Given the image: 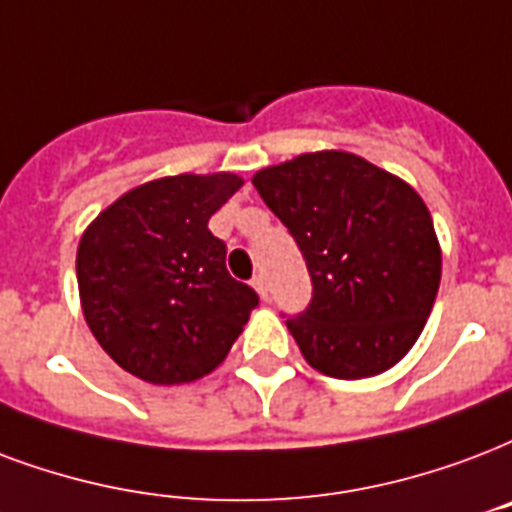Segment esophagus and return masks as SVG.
<instances>
[{"instance_id":"34e87169","label":"esophagus","mask_w":512,"mask_h":512,"mask_svg":"<svg viewBox=\"0 0 512 512\" xmlns=\"http://www.w3.org/2000/svg\"><path fill=\"white\" fill-rule=\"evenodd\" d=\"M252 287H255L257 295H260V298L268 300V284H265V276H263V273H257L255 279H252Z\"/></svg>"}]
</instances>
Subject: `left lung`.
I'll return each instance as SVG.
<instances>
[{
  "label": "left lung",
  "instance_id": "1",
  "mask_svg": "<svg viewBox=\"0 0 512 512\" xmlns=\"http://www.w3.org/2000/svg\"><path fill=\"white\" fill-rule=\"evenodd\" d=\"M252 185L311 276V303L287 317L308 365L351 381L403 360L440 287V244L419 193L341 150L268 166Z\"/></svg>",
  "mask_w": 512,
  "mask_h": 512
}]
</instances>
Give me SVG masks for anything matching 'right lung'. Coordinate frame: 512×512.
Instances as JSON below:
<instances>
[{
	"mask_svg": "<svg viewBox=\"0 0 512 512\" xmlns=\"http://www.w3.org/2000/svg\"><path fill=\"white\" fill-rule=\"evenodd\" d=\"M244 179H152L107 206L77 247L85 322L109 357L150 384L212 373L247 325L257 292L225 268L209 217Z\"/></svg>",
	"mask_w": 512,
	"mask_h": 512,
	"instance_id": "add662e5",
	"label": "right lung"
}]
</instances>
